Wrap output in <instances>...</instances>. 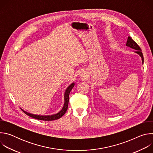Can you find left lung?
Listing matches in <instances>:
<instances>
[{"label": "left lung", "mask_w": 153, "mask_h": 153, "mask_svg": "<svg viewBox=\"0 0 153 153\" xmlns=\"http://www.w3.org/2000/svg\"><path fill=\"white\" fill-rule=\"evenodd\" d=\"M126 45L127 47H129L130 48H131L133 49H134L136 50V51H135L136 53L138 54L142 58V63H143V54L142 53V50L141 48H140V47L137 44V43L135 42L133 39L132 38L128 36V39H127V42H126Z\"/></svg>", "instance_id": "1"}]
</instances>
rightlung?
I'll use <instances>...</instances> for the list:
<instances>
[{
	"mask_svg": "<svg viewBox=\"0 0 153 153\" xmlns=\"http://www.w3.org/2000/svg\"><path fill=\"white\" fill-rule=\"evenodd\" d=\"M74 86V83L73 82V83H71L68 88L66 89V91L65 92L64 94V100H65V102H64V105L63 106L62 108V110H60V111H59L58 113L56 114H53V115H51V116H40V115H36V114H33L29 113H27L26 111H25L24 110H23L22 109H21L23 111V112L26 114L27 115H28V116L33 117L34 119H37V120H45V121H51V120H57L60 119L62 116H63L65 113H66L67 109H68V102H69V95H70V93L71 91V90L73 88V87Z\"/></svg>",
	"mask_w": 153,
	"mask_h": 153,
	"instance_id": "1",
	"label": "right lung"
}]
</instances>
